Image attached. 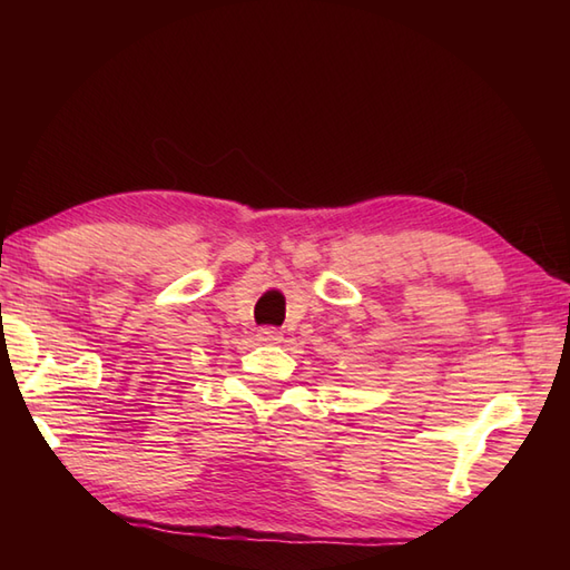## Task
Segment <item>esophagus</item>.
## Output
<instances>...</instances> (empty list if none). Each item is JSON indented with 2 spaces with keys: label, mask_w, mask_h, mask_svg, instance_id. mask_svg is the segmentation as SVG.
Returning <instances> with one entry per match:
<instances>
[{
  "label": "esophagus",
  "mask_w": 570,
  "mask_h": 570,
  "mask_svg": "<svg viewBox=\"0 0 570 570\" xmlns=\"http://www.w3.org/2000/svg\"><path fill=\"white\" fill-rule=\"evenodd\" d=\"M258 340L266 344H278L283 340V333L275 331V327H262V331H258Z\"/></svg>",
  "instance_id": "1"
}]
</instances>
